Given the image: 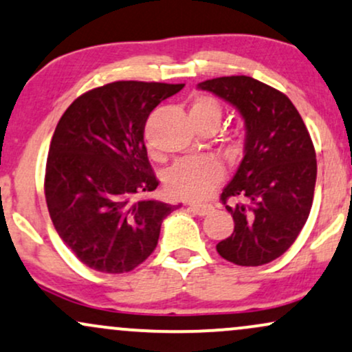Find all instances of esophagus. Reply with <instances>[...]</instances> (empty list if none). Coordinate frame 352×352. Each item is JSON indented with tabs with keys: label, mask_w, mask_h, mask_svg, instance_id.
Wrapping results in <instances>:
<instances>
[{
	"label": "esophagus",
	"mask_w": 352,
	"mask_h": 352,
	"mask_svg": "<svg viewBox=\"0 0 352 352\" xmlns=\"http://www.w3.org/2000/svg\"><path fill=\"white\" fill-rule=\"evenodd\" d=\"M189 209H191L192 212H196L197 216H208L209 212H212L214 210V206L212 204H199V202H191V204H189Z\"/></svg>",
	"instance_id": "34e87169"
}]
</instances>
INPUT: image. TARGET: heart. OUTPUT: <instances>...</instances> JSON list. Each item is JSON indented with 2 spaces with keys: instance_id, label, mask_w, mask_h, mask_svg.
<instances>
[{
  "instance_id": "1",
  "label": "heart",
  "mask_w": 352,
  "mask_h": 352,
  "mask_svg": "<svg viewBox=\"0 0 352 352\" xmlns=\"http://www.w3.org/2000/svg\"><path fill=\"white\" fill-rule=\"evenodd\" d=\"M222 109L216 98L199 95L191 105V118L194 123L210 122L219 123ZM224 179V168L221 161L210 155L192 156L176 161L168 169L166 184L171 194L191 201L206 199Z\"/></svg>"
}]
</instances>
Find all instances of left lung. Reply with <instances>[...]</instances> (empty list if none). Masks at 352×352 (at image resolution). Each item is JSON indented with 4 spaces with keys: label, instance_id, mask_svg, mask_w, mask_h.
<instances>
[{
    "label": "left lung",
    "instance_id": "1",
    "mask_svg": "<svg viewBox=\"0 0 352 352\" xmlns=\"http://www.w3.org/2000/svg\"><path fill=\"white\" fill-rule=\"evenodd\" d=\"M197 87L232 103L245 120L243 158L221 194L234 217V232L216 249L235 265H265L290 249L311 210V136L290 98L263 82L230 76Z\"/></svg>",
    "mask_w": 352,
    "mask_h": 352
}]
</instances>
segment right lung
<instances>
[{"mask_svg": "<svg viewBox=\"0 0 352 352\" xmlns=\"http://www.w3.org/2000/svg\"><path fill=\"white\" fill-rule=\"evenodd\" d=\"M183 87L111 82L77 97L57 123L45 202L59 237L92 270L125 274L143 263L177 208L143 197L160 184L143 135L156 105Z\"/></svg>", "mask_w": 352, "mask_h": 352, "instance_id": "1", "label": "right lung"}]
</instances>
